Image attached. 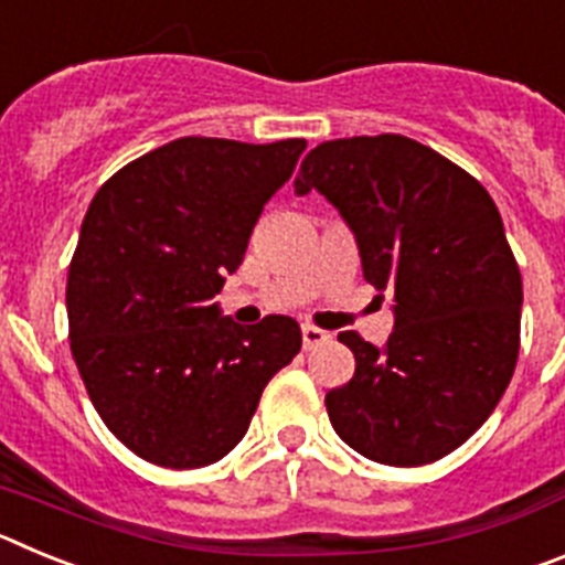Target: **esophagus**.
Here are the masks:
<instances>
[{
  "instance_id": "esophagus-1",
  "label": "esophagus",
  "mask_w": 565,
  "mask_h": 565,
  "mask_svg": "<svg viewBox=\"0 0 565 565\" xmlns=\"http://www.w3.org/2000/svg\"><path fill=\"white\" fill-rule=\"evenodd\" d=\"M328 339H331V333L322 331V328H317V326H302V348H306V351H313L317 344L328 342Z\"/></svg>"
}]
</instances>
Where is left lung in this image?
Here are the masks:
<instances>
[{
	"instance_id": "1",
	"label": "left lung",
	"mask_w": 565,
	"mask_h": 565,
	"mask_svg": "<svg viewBox=\"0 0 565 565\" xmlns=\"http://www.w3.org/2000/svg\"><path fill=\"white\" fill-rule=\"evenodd\" d=\"M294 186L339 209L364 279L396 302L384 348L339 333L356 371L326 396L333 430L391 467L450 456L495 411L521 351V268L495 203L472 174L404 135L319 143Z\"/></svg>"
}]
</instances>
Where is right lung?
<instances>
[{
    "label": "right lung",
    "instance_id": "add662e5",
    "mask_svg": "<svg viewBox=\"0 0 565 565\" xmlns=\"http://www.w3.org/2000/svg\"><path fill=\"white\" fill-rule=\"evenodd\" d=\"M302 149L178 138L89 203L67 274L70 351L102 422L143 461L198 469L228 456L302 348L297 319L239 328L212 302Z\"/></svg>",
    "mask_w": 565,
    "mask_h": 565
}]
</instances>
